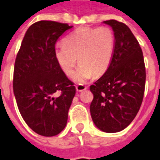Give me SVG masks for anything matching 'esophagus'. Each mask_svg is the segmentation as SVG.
Wrapping results in <instances>:
<instances>
[{
	"mask_svg": "<svg viewBox=\"0 0 160 160\" xmlns=\"http://www.w3.org/2000/svg\"><path fill=\"white\" fill-rule=\"evenodd\" d=\"M87 89V87L82 85V84H79L78 86H76V90L78 92H82V91L86 90Z\"/></svg>",
	"mask_w": 160,
	"mask_h": 160,
	"instance_id": "1",
	"label": "esophagus"
}]
</instances>
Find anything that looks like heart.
Listing matches in <instances>:
<instances>
[{"label": "heart", "instance_id": "obj_1", "mask_svg": "<svg viewBox=\"0 0 160 160\" xmlns=\"http://www.w3.org/2000/svg\"><path fill=\"white\" fill-rule=\"evenodd\" d=\"M115 49V35L107 26L81 27L63 39V44L54 48V57L60 68L67 76L73 75L74 68L80 63L75 81L84 82L106 72L112 62Z\"/></svg>", "mask_w": 160, "mask_h": 160}]
</instances>
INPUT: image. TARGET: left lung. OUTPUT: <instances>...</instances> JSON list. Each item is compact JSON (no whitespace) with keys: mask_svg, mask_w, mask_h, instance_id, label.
I'll return each mask as SVG.
<instances>
[{"mask_svg":"<svg viewBox=\"0 0 160 160\" xmlns=\"http://www.w3.org/2000/svg\"><path fill=\"white\" fill-rule=\"evenodd\" d=\"M103 23L114 31L115 49L108 69L90 86V112L99 130L115 133L126 128L137 115L146 74L142 50L130 28L115 20Z\"/></svg>","mask_w":160,"mask_h":160,"instance_id":"obj_1","label":"left lung"}]
</instances>
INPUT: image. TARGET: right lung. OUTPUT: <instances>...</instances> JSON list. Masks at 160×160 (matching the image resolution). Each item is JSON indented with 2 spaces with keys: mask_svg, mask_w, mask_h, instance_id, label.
<instances>
[{
  "mask_svg": "<svg viewBox=\"0 0 160 160\" xmlns=\"http://www.w3.org/2000/svg\"><path fill=\"white\" fill-rule=\"evenodd\" d=\"M50 20L29 26L15 62L13 89L21 116L43 136H54L64 129L76 88L54 57L58 39L71 29Z\"/></svg>",
  "mask_w": 160,
  "mask_h": 160,
  "instance_id": "add662e5",
  "label": "right lung"
}]
</instances>
